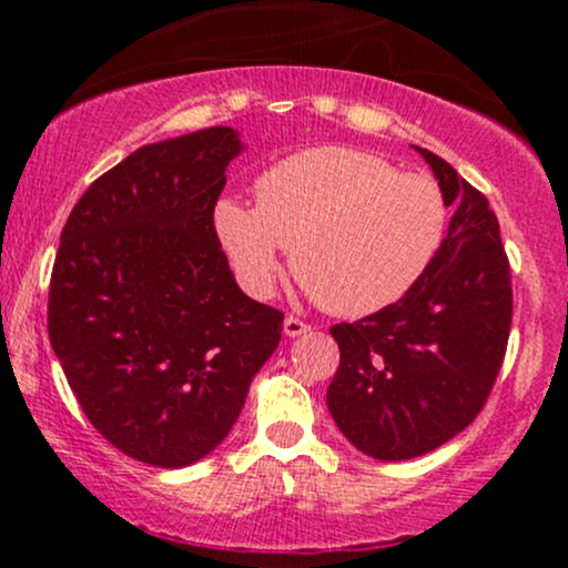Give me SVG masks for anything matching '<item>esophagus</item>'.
<instances>
[{
	"label": "esophagus",
	"instance_id": "1",
	"mask_svg": "<svg viewBox=\"0 0 568 568\" xmlns=\"http://www.w3.org/2000/svg\"><path fill=\"white\" fill-rule=\"evenodd\" d=\"M283 331H285V336H291V338H296V336H304V334H310L312 331V325L310 323H304V321H298V317H285V323H283Z\"/></svg>",
	"mask_w": 568,
	"mask_h": 568
}]
</instances>
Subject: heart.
Returning a JSON list of instances; mask_svg holds the SVG:
<instances>
[{
    "label": "heart",
    "instance_id": "b5f03b06",
    "mask_svg": "<svg viewBox=\"0 0 568 568\" xmlns=\"http://www.w3.org/2000/svg\"><path fill=\"white\" fill-rule=\"evenodd\" d=\"M438 184L397 173L349 146H315L266 168L256 207L224 197L213 211L219 243L240 283L264 296L280 247L317 304L342 317L374 315L419 283L446 234Z\"/></svg>",
    "mask_w": 568,
    "mask_h": 568
}]
</instances>
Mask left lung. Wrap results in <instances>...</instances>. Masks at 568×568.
<instances>
[{
	"label": "left lung",
	"instance_id": "obj_1",
	"mask_svg": "<svg viewBox=\"0 0 568 568\" xmlns=\"http://www.w3.org/2000/svg\"><path fill=\"white\" fill-rule=\"evenodd\" d=\"M454 205L448 234L400 302L338 323L328 410L357 452L382 462L422 456L462 433L491 395L513 323L510 262L478 189L416 146Z\"/></svg>",
	"mask_w": 568,
	"mask_h": 568
}]
</instances>
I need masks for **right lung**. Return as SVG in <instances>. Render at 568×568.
Returning <instances> with one entry per match:
<instances>
[{
	"instance_id": "obj_1",
	"label": "right lung",
	"mask_w": 568,
	"mask_h": 568,
	"mask_svg": "<svg viewBox=\"0 0 568 568\" xmlns=\"http://www.w3.org/2000/svg\"><path fill=\"white\" fill-rule=\"evenodd\" d=\"M237 130L135 149L95 179L61 232L48 331L84 416L143 465L186 467L230 435L283 334L247 298L213 211Z\"/></svg>"
}]
</instances>
